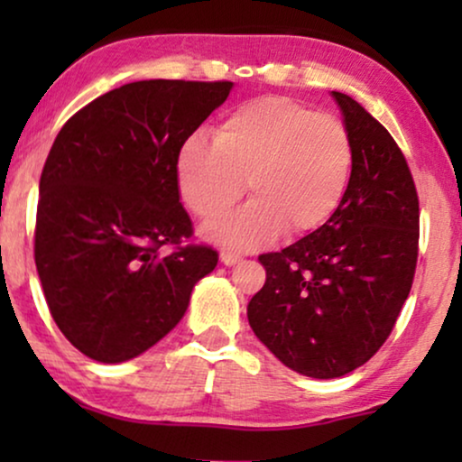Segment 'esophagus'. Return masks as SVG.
I'll return each instance as SVG.
<instances>
[{"label":"esophagus","mask_w":462,"mask_h":462,"mask_svg":"<svg viewBox=\"0 0 462 462\" xmlns=\"http://www.w3.org/2000/svg\"><path fill=\"white\" fill-rule=\"evenodd\" d=\"M220 261H223L225 264H229V267H231V264H236V263H239V261H242V256H239V254H236V252L223 250V252H220Z\"/></svg>","instance_id":"obj_1"}]
</instances>
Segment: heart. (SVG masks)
<instances>
[{
    "mask_svg": "<svg viewBox=\"0 0 462 462\" xmlns=\"http://www.w3.org/2000/svg\"><path fill=\"white\" fill-rule=\"evenodd\" d=\"M356 144L343 119L288 97H261L236 106L214 141L191 136L176 157L179 191L189 210L214 220L252 198L206 233L233 248H254L283 226L290 236L319 229L343 201Z\"/></svg>",
    "mask_w": 462,
    "mask_h": 462,
    "instance_id": "obj_1",
    "label": "heart"
}]
</instances>
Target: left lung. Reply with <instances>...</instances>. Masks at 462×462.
<instances>
[{"instance_id":"obj_1","label":"left lung","mask_w":462,"mask_h":462,"mask_svg":"<svg viewBox=\"0 0 462 462\" xmlns=\"http://www.w3.org/2000/svg\"><path fill=\"white\" fill-rule=\"evenodd\" d=\"M356 144L351 182L319 229L261 254L264 286L248 321L299 374L337 378L368 362L393 330L419 258V193L393 136L357 100L332 92Z\"/></svg>"}]
</instances>
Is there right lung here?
Here are the masks:
<instances>
[{
	"label": "right lung",
	"instance_id": "add662e5",
	"mask_svg": "<svg viewBox=\"0 0 462 462\" xmlns=\"http://www.w3.org/2000/svg\"><path fill=\"white\" fill-rule=\"evenodd\" d=\"M231 81L144 79L67 119L40 179L35 267L50 315L103 364L141 356L179 324L218 263L193 244L176 157Z\"/></svg>",
	"mask_w": 462,
	"mask_h": 462
}]
</instances>
